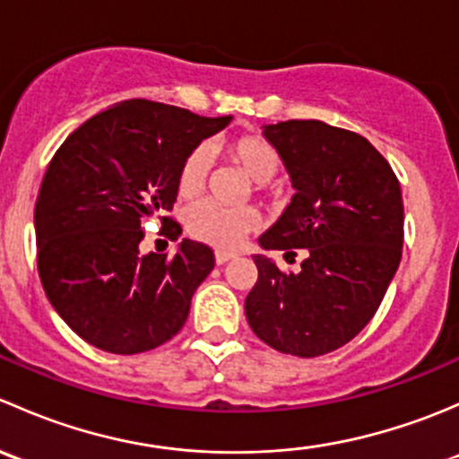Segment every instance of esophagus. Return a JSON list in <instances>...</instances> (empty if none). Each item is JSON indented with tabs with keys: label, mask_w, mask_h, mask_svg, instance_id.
<instances>
[{
	"label": "esophagus",
	"mask_w": 459,
	"mask_h": 459,
	"mask_svg": "<svg viewBox=\"0 0 459 459\" xmlns=\"http://www.w3.org/2000/svg\"><path fill=\"white\" fill-rule=\"evenodd\" d=\"M230 259H235V255L233 253H226V251H215V262L220 264H226V262H230Z\"/></svg>",
	"instance_id": "34e87169"
}]
</instances>
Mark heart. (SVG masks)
Returning <instances> with one entry per match:
<instances>
[{"mask_svg": "<svg viewBox=\"0 0 459 459\" xmlns=\"http://www.w3.org/2000/svg\"><path fill=\"white\" fill-rule=\"evenodd\" d=\"M226 157L235 166L251 175L255 191H264L273 178L280 173L281 157L271 142L255 133L230 137L224 143ZM211 151L197 143L184 155L178 170V191L184 197H195L206 186L211 175ZM186 233L197 242L208 244L217 251H235L251 230L259 226V212L253 206L226 208L215 202H200L191 206L184 217Z\"/></svg>", "mask_w": 459, "mask_h": 459, "instance_id": "b5f03b06", "label": "heart"}]
</instances>
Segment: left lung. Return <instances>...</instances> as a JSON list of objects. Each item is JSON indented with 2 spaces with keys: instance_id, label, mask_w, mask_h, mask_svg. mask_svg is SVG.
<instances>
[{
  "instance_id": "left-lung-1",
  "label": "left lung",
  "mask_w": 459,
  "mask_h": 459,
  "mask_svg": "<svg viewBox=\"0 0 459 459\" xmlns=\"http://www.w3.org/2000/svg\"><path fill=\"white\" fill-rule=\"evenodd\" d=\"M293 182L284 215L259 238L266 251L307 248L299 273L255 255L244 311L280 353L317 358L353 340L375 316L404 244L402 188L367 137L317 119L264 126Z\"/></svg>"
}]
</instances>
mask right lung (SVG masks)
Masks as SVG:
<instances>
[{
  "label": "right lung",
  "mask_w": 459,
  "mask_h": 459,
  "mask_svg": "<svg viewBox=\"0 0 459 459\" xmlns=\"http://www.w3.org/2000/svg\"><path fill=\"white\" fill-rule=\"evenodd\" d=\"M230 117H200L131 100L92 115L57 148L35 204L37 271L46 298L88 344L135 355L178 335L197 286L215 266L202 242L142 255L143 221L166 238L184 155Z\"/></svg>",
  "instance_id": "obj_1"
}]
</instances>
